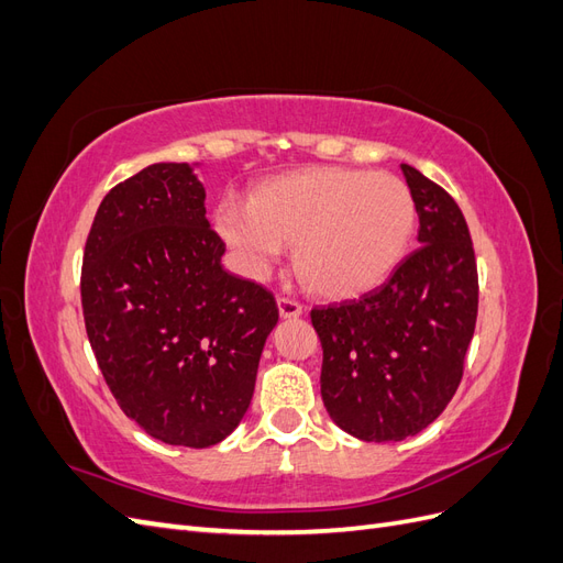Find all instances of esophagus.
<instances>
[{"label":"esophagus","instance_id":"34e87169","mask_svg":"<svg viewBox=\"0 0 563 563\" xmlns=\"http://www.w3.org/2000/svg\"><path fill=\"white\" fill-rule=\"evenodd\" d=\"M277 305H279V314H282L284 319H291V317H300V314H302V305H300L296 298L279 296Z\"/></svg>","mask_w":563,"mask_h":563}]
</instances>
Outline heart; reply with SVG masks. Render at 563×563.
<instances>
[{"instance_id": "obj_1", "label": "heart", "mask_w": 563, "mask_h": 563, "mask_svg": "<svg viewBox=\"0 0 563 563\" xmlns=\"http://www.w3.org/2000/svg\"><path fill=\"white\" fill-rule=\"evenodd\" d=\"M216 230L251 277H265L296 242L302 284L340 300L371 291L399 265L416 199L391 174L321 166L269 180L251 199L223 197Z\"/></svg>"}]
</instances>
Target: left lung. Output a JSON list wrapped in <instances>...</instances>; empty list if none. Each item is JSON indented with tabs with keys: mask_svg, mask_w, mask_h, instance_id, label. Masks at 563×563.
Masks as SVG:
<instances>
[{
	"mask_svg": "<svg viewBox=\"0 0 563 563\" xmlns=\"http://www.w3.org/2000/svg\"><path fill=\"white\" fill-rule=\"evenodd\" d=\"M401 172L420 246L378 288L310 312L323 350V406L340 430L376 444L418 434L449 406L479 308L463 211L418 168Z\"/></svg>",
	"mask_w": 563,
	"mask_h": 563,
	"instance_id": "left-lung-1",
	"label": "left lung"
}]
</instances>
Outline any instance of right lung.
Listing matches in <instances>:
<instances>
[{"instance_id": "right-lung-1", "label": "right lung", "mask_w": 563, "mask_h": 563, "mask_svg": "<svg viewBox=\"0 0 563 563\" xmlns=\"http://www.w3.org/2000/svg\"><path fill=\"white\" fill-rule=\"evenodd\" d=\"M201 183L152 164L100 201L81 263V310L119 408L164 444L207 449L242 422L279 310L220 265Z\"/></svg>"}]
</instances>
